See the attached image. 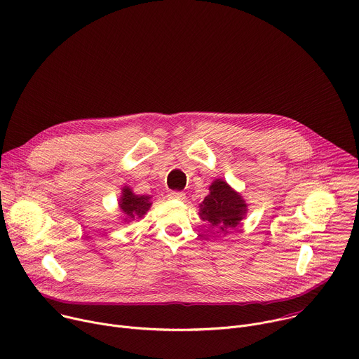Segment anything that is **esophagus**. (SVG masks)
<instances>
[{"mask_svg": "<svg viewBox=\"0 0 359 359\" xmlns=\"http://www.w3.org/2000/svg\"><path fill=\"white\" fill-rule=\"evenodd\" d=\"M170 198H172V199H178V201H185V194L184 192H181V191H172V192H170Z\"/></svg>", "mask_w": 359, "mask_h": 359, "instance_id": "esophagus-1", "label": "esophagus"}]
</instances>
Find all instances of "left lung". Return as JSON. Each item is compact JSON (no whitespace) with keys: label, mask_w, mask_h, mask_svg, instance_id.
Here are the masks:
<instances>
[{"label":"left lung","mask_w":359,"mask_h":359,"mask_svg":"<svg viewBox=\"0 0 359 359\" xmlns=\"http://www.w3.org/2000/svg\"><path fill=\"white\" fill-rule=\"evenodd\" d=\"M248 205L241 194L232 189L226 181L215 180L209 187V195L199 205V217L208 221L217 233H228L246 217Z\"/></svg>","instance_id":"1"}]
</instances>
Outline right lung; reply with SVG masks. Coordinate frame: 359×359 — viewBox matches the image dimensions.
<instances>
[{"mask_svg": "<svg viewBox=\"0 0 359 359\" xmlns=\"http://www.w3.org/2000/svg\"><path fill=\"white\" fill-rule=\"evenodd\" d=\"M151 196L135 195L128 187L123 188L118 206L124 215V222H130L135 218H142L151 206Z\"/></svg>", "mask_w": 359, "mask_h": 359, "instance_id": "right-lung-1", "label": "right lung"}]
</instances>
